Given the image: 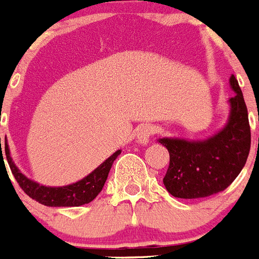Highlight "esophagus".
Returning a JSON list of instances; mask_svg holds the SVG:
<instances>
[{"label":"esophagus","instance_id":"esophagus-1","mask_svg":"<svg viewBox=\"0 0 259 259\" xmlns=\"http://www.w3.org/2000/svg\"><path fill=\"white\" fill-rule=\"evenodd\" d=\"M154 134V127L152 124H143L139 127L138 134H136V138H138V143L141 145H145L149 143L152 135Z\"/></svg>","mask_w":259,"mask_h":259}]
</instances>
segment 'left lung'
Instances as JSON below:
<instances>
[{
	"label": "left lung",
	"instance_id": "1",
	"mask_svg": "<svg viewBox=\"0 0 259 259\" xmlns=\"http://www.w3.org/2000/svg\"><path fill=\"white\" fill-rule=\"evenodd\" d=\"M229 83L235 96L229 99L231 114L222 131L203 141L158 139L170 154L163 185L176 198L199 199L222 193L246 163L251 143L247 108L233 74Z\"/></svg>",
	"mask_w": 259,
	"mask_h": 259
}]
</instances>
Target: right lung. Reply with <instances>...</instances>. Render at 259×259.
Listing matches in <instances>:
<instances>
[{"label":"right lung","instance_id":"obj_1","mask_svg":"<svg viewBox=\"0 0 259 259\" xmlns=\"http://www.w3.org/2000/svg\"><path fill=\"white\" fill-rule=\"evenodd\" d=\"M1 144V138H0ZM5 153L8 158L9 166L12 170L15 181L18 182L21 189L27 194L31 199H34L40 204L48 207H78V205L88 204L102 191L107 176L110 173L115 158L120 154V151H116L112 156H110L103 163H101L94 171L86 176L81 181L68 186L63 187H47L43 185L28 180L27 177L22 174L19 169L13 162L9 147L5 143ZM4 157V156H2Z\"/></svg>","mask_w":259,"mask_h":259}]
</instances>
